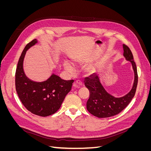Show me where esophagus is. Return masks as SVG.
I'll use <instances>...</instances> for the list:
<instances>
[{
    "instance_id": "34e87169",
    "label": "esophagus",
    "mask_w": 151,
    "mask_h": 151,
    "mask_svg": "<svg viewBox=\"0 0 151 151\" xmlns=\"http://www.w3.org/2000/svg\"><path fill=\"white\" fill-rule=\"evenodd\" d=\"M82 85H83V83H82L81 81H76L74 83V84H73V86H74V88H79Z\"/></svg>"
}]
</instances>
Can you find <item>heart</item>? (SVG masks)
Here are the masks:
<instances>
[{
    "instance_id": "heart-1",
    "label": "heart",
    "mask_w": 151,
    "mask_h": 151,
    "mask_svg": "<svg viewBox=\"0 0 151 151\" xmlns=\"http://www.w3.org/2000/svg\"><path fill=\"white\" fill-rule=\"evenodd\" d=\"M64 67H65V68L67 71L70 72H72V71H73L72 67L68 62H64Z\"/></svg>"
}]
</instances>
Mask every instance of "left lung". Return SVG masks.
Wrapping results in <instances>:
<instances>
[{
    "label": "left lung",
    "instance_id": "left-lung-1",
    "mask_svg": "<svg viewBox=\"0 0 151 151\" xmlns=\"http://www.w3.org/2000/svg\"><path fill=\"white\" fill-rule=\"evenodd\" d=\"M123 55L130 61L133 67L135 79L132 89L122 98H115L108 94L100 83L97 74H94L84 81V85L89 91V98L87 101L88 111L98 118H108L120 113L129 104L134 97L138 83V74L135 62L130 49L126 45H123Z\"/></svg>",
    "mask_w": 151,
    "mask_h": 151
}]
</instances>
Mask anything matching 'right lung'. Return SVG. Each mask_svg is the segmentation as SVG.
Listing matches in <instances>:
<instances>
[{
	"instance_id": "add662e5",
	"label": "right lung",
	"mask_w": 151,
	"mask_h": 151,
	"mask_svg": "<svg viewBox=\"0 0 151 151\" xmlns=\"http://www.w3.org/2000/svg\"><path fill=\"white\" fill-rule=\"evenodd\" d=\"M36 43V39L32 40L26 45L21 55L16 70V90L21 103L29 111L45 117L58 110L74 81L63 80L55 74L42 83L29 79L23 70V60L27 50Z\"/></svg>"
}]
</instances>
